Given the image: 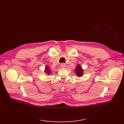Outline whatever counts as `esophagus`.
<instances>
[{
  "mask_svg": "<svg viewBox=\"0 0 124 124\" xmlns=\"http://www.w3.org/2000/svg\"><path fill=\"white\" fill-rule=\"evenodd\" d=\"M60 66H61V68H65V67H66V65L64 63H62V64H61V65H60Z\"/></svg>",
  "mask_w": 124,
  "mask_h": 124,
  "instance_id": "obj_1",
  "label": "esophagus"
}]
</instances>
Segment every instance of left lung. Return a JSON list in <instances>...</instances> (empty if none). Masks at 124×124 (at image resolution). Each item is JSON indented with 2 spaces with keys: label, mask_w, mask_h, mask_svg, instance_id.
Here are the masks:
<instances>
[{
  "label": "left lung",
  "mask_w": 124,
  "mask_h": 124,
  "mask_svg": "<svg viewBox=\"0 0 124 124\" xmlns=\"http://www.w3.org/2000/svg\"><path fill=\"white\" fill-rule=\"evenodd\" d=\"M83 69L80 66V65H78L76 66V68H75V72L76 74H77L78 77H80L82 76L83 75Z\"/></svg>",
  "instance_id": "8db88e82"
}]
</instances>
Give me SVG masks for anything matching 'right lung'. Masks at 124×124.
I'll return each instance as SVG.
<instances>
[{"label":"right lung","mask_w":124,"mask_h":124,"mask_svg":"<svg viewBox=\"0 0 124 124\" xmlns=\"http://www.w3.org/2000/svg\"><path fill=\"white\" fill-rule=\"evenodd\" d=\"M45 72L46 73H47L48 74H50V73H51V71H50L49 68L48 66H46V68H45Z\"/></svg>","instance_id":"obj_1"}]
</instances>
